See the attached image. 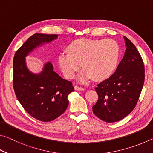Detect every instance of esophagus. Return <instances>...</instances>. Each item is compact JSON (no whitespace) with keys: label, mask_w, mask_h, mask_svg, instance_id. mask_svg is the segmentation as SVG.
I'll return each mask as SVG.
<instances>
[{"label":"esophagus","mask_w":153,"mask_h":153,"mask_svg":"<svg viewBox=\"0 0 153 153\" xmlns=\"http://www.w3.org/2000/svg\"><path fill=\"white\" fill-rule=\"evenodd\" d=\"M74 89L76 90H84V88L83 87L81 86H74Z\"/></svg>","instance_id":"34e87169"}]
</instances>
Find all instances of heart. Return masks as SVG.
<instances>
[{"label": "heart", "instance_id": "b5f03b06", "mask_svg": "<svg viewBox=\"0 0 153 153\" xmlns=\"http://www.w3.org/2000/svg\"><path fill=\"white\" fill-rule=\"evenodd\" d=\"M67 53L59 55L58 63L62 72L68 79H73L79 70V82L84 83L93 78L105 79L113 73L120 58V47L113 40L80 38L69 44Z\"/></svg>", "mask_w": 153, "mask_h": 153}]
</instances>
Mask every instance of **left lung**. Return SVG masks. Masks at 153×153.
I'll use <instances>...</instances> for the list:
<instances>
[{
    "mask_svg": "<svg viewBox=\"0 0 153 153\" xmlns=\"http://www.w3.org/2000/svg\"><path fill=\"white\" fill-rule=\"evenodd\" d=\"M125 54L109 78L95 88L98 96L92 107L94 115L107 123L118 121L135 108L144 82V66L134 44L123 36Z\"/></svg>",
    "mask_w": 153,
    "mask_h": 153,
    "instance_id": "1",
    "label": "left lung"
}]
</instances>
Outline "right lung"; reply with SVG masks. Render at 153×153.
Segmentation results:
<instances>
[{"label": "right lung", "mask_w": 153, "mask_h": 153, "mask_svg": "<svg viewBox=\"0 0 153 153\" xmlns=\"http://www.w3.org/2000/svg\"><path fill=\"white\" fill-rule=\"evenodd\" d=\"M56 34L35 33L18 49L13 59V88L18 100L31 116L48 122L62 115L69 105L67 97L74 90L72 83L53 70L50 62L42 71L33 74L27 68L25 57L44 44L56 39Z\"/></svg>", "instance_id": "right-lung-1"}]
</instances>
